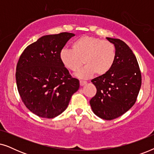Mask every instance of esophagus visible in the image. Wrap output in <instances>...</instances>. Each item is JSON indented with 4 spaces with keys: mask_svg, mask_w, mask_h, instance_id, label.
<instances>
[{
    "mask_svg": "<svg viewBox=\"0 0 154 154\" xmlns=\"http://www.w3.org/2000/svg\"><path fill=\"white\" fill-rule=\"evenodd\" d=\"M86 83H87V82H86V81H80V85H81V86H83V85H85Z\"/></svg>",
    "mask_w": 154,
    "mask_h": 154,
    "instance_id": "1",
    "label": "esophagus"
}]
</instances>
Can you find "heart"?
<instances>
[{
    "label": "heart",
    "instance_id": "heart-1",
    "mask_svg": "<svg viewBox=\"0 0 154 154\" xmlns=\"http://www.w3.org/2000/svg\"><path fill=\"white\" fill-rule=\"evenodd\" d=\"M72 50L63 49L60 58L63 65L73 72H78L84 64L85 66L78 73V77L88 79L94 73L97 76L105 75L114 64L116 49L110 41L93 36H83L73 42Z\"/></svg>",
    "mask_w": 154,
    "mask_h": 154
}]
</instances>
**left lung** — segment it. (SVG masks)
<instances>
[{
    "mask_svg": "<svg viewBox=\"0 0 154 154\" xmlns=\"http://www.w3.org/2000/svg\"><path fill=\"white\" fill-rule=\"evenodd\" d=\"M106 39L115 45L116 59L108 73L91 81L97 92L90 104L97 116L110 121L127 112L136 102L142 75L136 57L127 44L120 39Z\"/></svg>",
    "mask_w": 154,
    "mask_h": 154,
    "instance_id": "left-lung-1",
    "label": "left lung"
}]
</instances>
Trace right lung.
<instances>
[{
    "label": "right lung",
    "mask_w": 154,
    "mask_h": 154,
    "mask_svg": "<svg viewBox=\"0 0 154 154\" xmlns=\"http://www.w3.org/2000/svg\"><path fill=\"white\" fill-rule=\"evenodd\" d=\"M74 34L47 35L25 48L16 67V83L23 103L38 116L53 119L68 106L79 88L61 62L60 51Z\"/></svg>",
    "instance_id": "right-lung-1"
}]
</instances>
